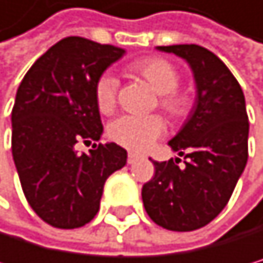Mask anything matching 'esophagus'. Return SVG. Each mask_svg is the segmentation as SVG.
<instances>
[{"label": "esophagus", "instance_id": "1", "mask_svg": "<svg viewBox=\"0 0 263 263\" xmlns=\"http://www.w3.org/2000/svg\"><path fill=\"white\" fill-rule=\"evenodd\" d=\"M142 156H139V155H136V153H129L127 155V164H134L136 161H139Z\"/></svg>", "mask_w": 263, "mask_h": 263}]
</instances>
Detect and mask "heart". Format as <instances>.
I'll list each match as a JSON object with an SVG mask.
<instances>
[{
  "label": "heart",
  "mask_w": 263,
  "mask_h": 263,
  "mask_svg": "<svg viewBox=\"0 0 263 263\" xmlns=\"http://www.w3.org/2000/svg\"><path fill=\"white\" fill-rule=\"evenodd\" d=\"M126 72L145 80L159 96V107L174 120H184L194 105L193 96L178 89L180 70L170 61L159 57L140 58L126 66ZM117 79L102 74L95 83V101L101 114H112L117 107ZM165 121L159 115H123L110 123L108 137L118 145L133 149L146 151L164 134Z\"/></svg>",
  "instance_id": "heart-1"
}]
</instances>
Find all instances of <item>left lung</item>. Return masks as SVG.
Segmentation results:
<instances>
[{
  "label": "left lung",
  "mask_w": 263,
  "mask_h": 263,
  "mask_svg": "<svg viewBox=\"0 0 263 263\" xmlns=\"http://www.w3.org/2000/svg\"><path fill=\"white\" fill-rule=\"evenodd\" d=\"M187 61L197 86L196 105L168 142L184 156L153 161L155 177L142 187L148 216L158 226L191 232L213 221L227 205L248 161L249 121L245 95L229 67L196 44L162 45Z\"/></svg>",
  "instance_id": "8db88e82"
}]
</instances>
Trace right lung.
Here are the masks:
<instances>
[{
  "label": "right lung",
  "mask_w": 263,
  "mask_h": 263,
  "mask_svg": "<svg viewBox=\"0 0 263 263\" xmlns=\"http://www.w3.org/2000/svg\"><path fill=\"white\" fill-rule=\"evenodd\" d=\"M124 48L79 36L64 37L25 74L12 108V156L34 213L57 229H77L99 211L105 180L126 164L117 143L93 145L102 123L95 83Z\"/></svg>",
  "instance_id": "right-lung-1"
}]
</instances>
